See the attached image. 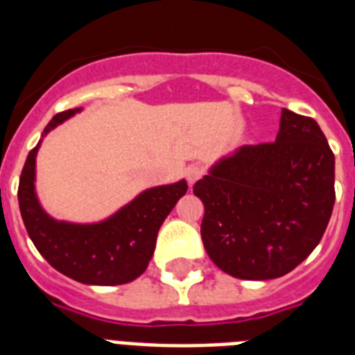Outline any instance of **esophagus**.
<instances>
[{
  "label": "esophagus",
  "mask_w": 355,
  "mask_h": 355,
  "mask_svg": "<svg viewBox=\"0 0 355 355\" xmlns=\"http://www.w3.org/2000/svg\"><path fill=\"white\" fill-rule=\"evenodd\" d=\"M202 175H205V171H202V167L200 166H189L188 169H186V180H188L189 186H193Z\"/></svg>",
  "instance_id": "1"
}]
</instances>
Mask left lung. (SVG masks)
Listing matches in <instances>:
<instances>
[{"instance_id":"obj_1","label":"left lung","mask_w":355,"mask_h":355,"mask_svg":"<svg viewBox=\"0 0 355 355\" xmlns=\"http://www.w3.org/2000/svg\"><path fill=\"white\" fill-rule=\"evenodd\" d=\"M336 158L317 121L282 108L272 144L243 145L195 182L210 259L241 280H270L302 263L336 202Z\"/></svg>"}]
</instances>
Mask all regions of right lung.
<instances>
[{
    "mask_svg": "<svg viewBox=\"0 0 355 355\" xmlns=\"http://www.w3.org/2000/svg\"><path fill=\"white\" fill-rule=\"evenodd\" d=\"M77 112L80 108L57 114L27 156L19 177V211L31 241L58 272L88 286H121L144 275L162 223L188 191V184L178 180L145 189L99 223L57 221L36 195V155L44 136Z\"/></svg>",
    "mask_w": 355,
    "mask_h": 355,
    "instance_id": "right-lung-1",
    "label": "right lung"
}]
</instances>
